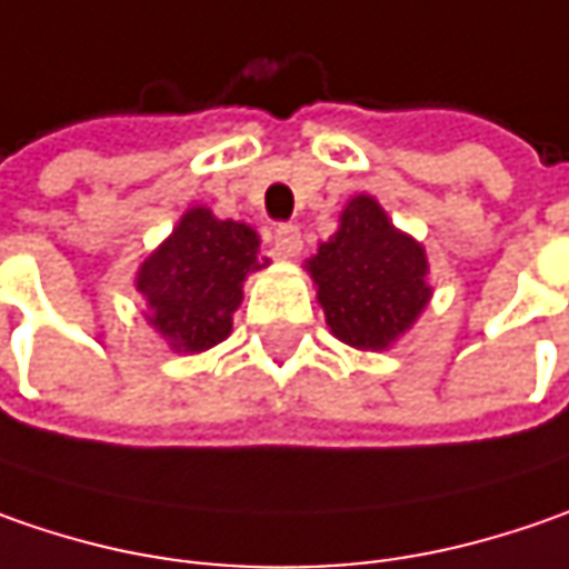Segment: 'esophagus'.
Listing matches in <instances>:
<instances>
[{"label":"esophagus","instance_id":"1","mask_svg":"<svg viewBox=\"0 0 569 569\" xmlns=\"http://www.w3.org/2000/svg\"><path fill=\"white\" fill-rule=\"evenodd\" d=\"M273 251L280 254V258H296L299 251H302V232H299V226H277V232H273Z\"/></svg>","mask_w":569,"mask_h":569}]
</instances>
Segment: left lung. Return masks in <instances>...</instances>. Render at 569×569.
<instances>
[{
  "label": "left lung",
  "instance_id": "1",
  "mask_svg": "<svg viewBox=\"0 0 569 569\" xmlns=\"http://www.w3.org/2000/svg\"><path fill=\"white\" fill-rule=\"evenodd\" d=\"M309 270L333 337L359 350L388 347L430 302L423 248L401 236L372 197L347 203Z\"/></svg>",
  "mask_w": 569,
  "mask_h": 569
}]
</instances>
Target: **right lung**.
<instances>
[{
  "label": "right lung",
  "mask_w": 569,
  "mask_h": 569,
  "mask_svg": "<svg viewBox=\"0 0 569 569\" xmlns=\"http://www.w3.org/2000/svg\"><path fill=\"white\" fill-rule=\"evenodd\" d=\"M260 238L244 222H222L197 207L139 270L149 325L181 353L210 350L232 331L241 280L260 270Z\"/></svg>",
  "instance_id": "add662e5"
}]
</instances>
